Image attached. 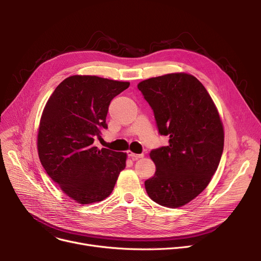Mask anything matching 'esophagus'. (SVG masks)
<instances>
[{
  "instance_id": "1",
  "label": "esophagus",
  "mask_w": 261,
  "mask_h": 261,
  "mask_svg": "<svg viewBox=\"0 0 261 261\" xmlns=\"http://www.w3.org/2000/svg\"><path fill=\"white\" fill-rule=\"evenodd\" d=\"M128 156L131 158L133 161H136V160H139L141 158H144V154L143 153L142 154H136V153H133L132 151H128Z\"/></svg>"
}]
</instances>
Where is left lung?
I'll use <instances>...</instances> for the list:
<instances>
[{
    "label": "left lung",
    "mask_w": 261,
    "mask_h": 261,
    "mask_svg": "<svg viewBox=\"0 0 261 261\" xmlns=\"http://www.w3.org/2000/svg\"><path fill=\"white\" fill-rule=\"evenodd\" d=\"M151 107L168 146L153 149L155 173L145 181L150 199L176 208L199 196L216 172L224 146L218 110L206 89L193 75L172 73L138 85Z\"/></svg>",
    "instance_id": "8db88e82"
}]
</instances>
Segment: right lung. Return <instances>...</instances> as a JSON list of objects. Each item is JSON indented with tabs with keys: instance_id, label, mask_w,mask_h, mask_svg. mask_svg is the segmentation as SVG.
Masks as SVG:
<instances>
[{
	"instance_id": "add662e5",
	"label": "right lung",
	"mask_w": 261,
	"mask_h": 261,
	"mask_svg": "<svg viewBox=\"0 0 261 261\" xmlns=\"http://www.w3.org/2000/svg\"><path fill=\"white\" fill-rule=\"evenodd\" d=\"M130 82L75 75L67 77L48 98L38 131V153L50 179L79 204L109 197L127 154L94 146L107 129L111 100Z\"/></svg>"
}]
</instances>
